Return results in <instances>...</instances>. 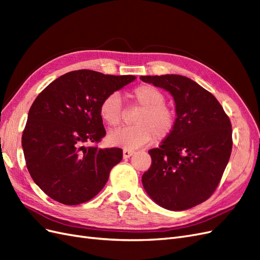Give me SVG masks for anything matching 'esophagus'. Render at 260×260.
I'll use <instances>...</instances> for the list:
<instances>
[{
    "label": "esophagus",
    "mask_w": 260,
    "mask_h": 260,
    "mask_svg": "<svg viewBox=\"0 0 260 260\" xmlns=\"http://www.w3.org/2000/svg\"><path fill=\"white\" fill-rule=\"evenodd\" d=\"M122 154H123V158H129L130 156H132L133 154H135V152L131 151V149H123Z\"/></svg>",
    "instance_id": "obj_1"
}]
</instances>
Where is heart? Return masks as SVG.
I'll return each instance as SVG.
<instances>
[{"instance_id":"1","label":"heart","mask_w":260,"mask_h":260,"mask_svg":"<svg viewBox=\"0 0 260 260\" xmlns=\"http://www.w3.org/2000/svg\"><path fill=\"white\" fill-rule=\"evenodd\" d=\"M131 99L141 111L135 116L136 125L113 131L109 142L125 149H135L151 142L169 138L177 123L174 108L165 104V95L155 86L141 84L131 92ZM100 116L109 127H117L122 121L123 106L118 93H109L100 104Z\"/></svg>"}]
</instances>
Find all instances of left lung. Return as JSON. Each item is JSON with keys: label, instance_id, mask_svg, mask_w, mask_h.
I'll use <instances>...</instances> for the list:
<instances>
[{"label": "left lung", "instance_id": "obj_1", "mask_svg": "<svg viewBox=\"0 0 260 260\" xmlns=\"http://www.w3.org/2000/svg\"><path fill=\"white\" fill-rule=\"evenodd\" d=\"M167 90L176 103L172 135L148 154L152 165L142 176L146 193L169 210H185L216 191L232 151V125L210 92L180 75L141 76Z\"/></svg>", "mask_w": 260, "mask_h": 260}]
</instances>
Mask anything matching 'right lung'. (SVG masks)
<instances>
[{
    "label": "right lung",
    "mask_w": 260,
    "mask_h": 260,
    "mask_svg": "<svg viewBox=\"0 0 260 260\" xmlns=\"http://www.w3.org/2000/svg\"><path fill=\"white\" fill-rule=\"evenodd\" d=\"M136 80L135 76L104 75L81 69L60 76L30 107L21 145L29 174L54 201L78 205L106 184L122 149L99 148L106 135L100 104Z\"/></svg>",
    "instance_id": "right-lung-1"
}]
</instances>
